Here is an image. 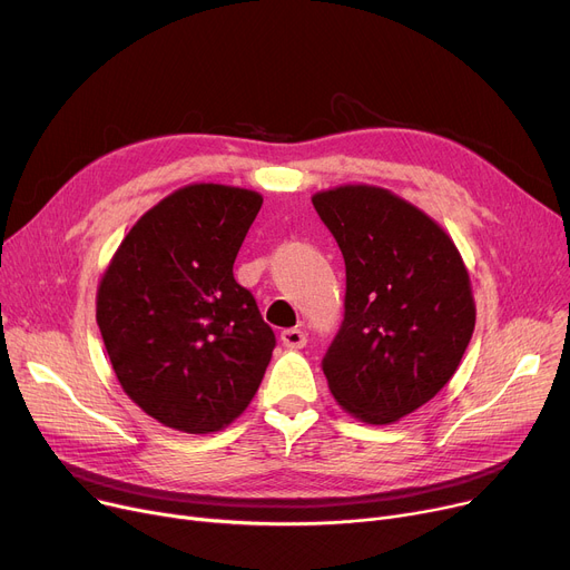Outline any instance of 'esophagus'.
Masks as SVG:
<instances>
[{
	"label": "esophagus",
	"mask_w": 570,
	"mask_h": 570,
	"mask_svg": "<svg viewBox=\"0 0 570 570\" xmlns=\"http://www.w3.org/2000/svg\"><path fill=\"white\" fill-rule=\"evenodd\" d=\"M282 342H284L286 348L297 351V348H303L307 344V335L301 331V327H288V331L282 333Z\"/></svg>",
	"instance_id": "obj_1"
}]
</instances>
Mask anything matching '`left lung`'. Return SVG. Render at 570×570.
Listing matches in <instances>:
<instances>
[{
	"label": "left lung",
	"instance_id": "1",
	"mask_svg": "<svg viewBox=\"0 0 570 570\" xmlns=\"http://www.w3.org/2000/svg\"><path fill=\"white\" fill-rule=\"evenodd\" d=\"M312 203L346 263L327 387L357 421L391 425L458 372L475 325L469 269L451 235L383 187L342 185Z\"/></svg>",
	"mask_w": 570,
	"mask_h": 570
}]
</instances>
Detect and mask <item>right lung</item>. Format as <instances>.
<instances>
[{"label":"right lung","mask_w":570,"mask_h":570,"mask_svg":"<svg viewBox=\"0 0 570 570\" xmlns=\"http://www.w3.org/2000/svg\"><path fill=\"white\" fill-rule=\"evenodd\" d=\"M263 196L194 183L131 226L97 288V323L122 391L161 425L213 434L245 413L275 333L233 277Z\"/></svg>","instance_id":"right-lung-1"}]
</instances>
